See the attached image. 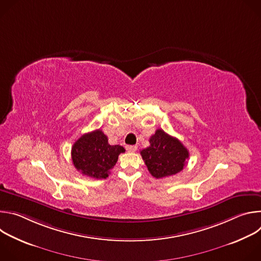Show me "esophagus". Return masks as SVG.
I'll return each mask as SVG.
<instances>
[{
	"label": "esophagus",
	"instance_id": "esophagus-1",
	"mask_svg": "<svg viewBox=\"0 0 261 261\" xmlns=\"http://www.w3.org/2000/svg\"><path fill=\"white\" fill-rule=\"evenodd\" d=\"M126 150L130 153H134L137 150V146L136 145H127L126 146Z\"/></svg>",
	"mask_w": 261,
	"mask_h": 261
}]
</instances>
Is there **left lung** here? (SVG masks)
I'll use <instances>...</instances> for the list:
<instances>
[{"label": "left lung", "instance_id": "8db88e82", "mask_svg": "<svg viewBox=\"0 0 261 261\" xmlns=\"http://www.w3.org/2000/svg\"><path fill=\"white\" fill-rule=\"evenodd\" d=\"M151 145L140 152L150 173L161 178L181 171L189 158V152L175 137L158 129L150 138Z\"/></svg>", "mask_w": 261, "mask_h": 261}]
</instances>
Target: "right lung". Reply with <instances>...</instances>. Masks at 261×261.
I'll list each match as a JSON object with an SVG mask.
<instances>
[{"label": "right lung", "mask_w": 261, "mask_h": 261, "mask_svg": "<svg viewBox=\"0 0 261 261\" xmlns=\"http://www.w3.org/2000/svg\"><path fill=\"white\" fill-rule=\"evenodd\" d=\"M121 153H125L122 145H110L107 136L100 130H95L81 136L71 150L73 165L84 175L94 178H106Z\"/></svg>", "instance_id": "obj_1"}]
</instances>
